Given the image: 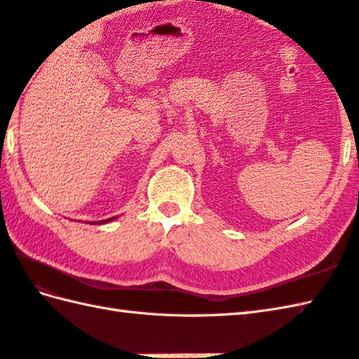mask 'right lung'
Returning <instances> with one entry per match:
<instances>
[{"label": "right lung", "instance_id": "obj_1", "mask_svg": "<svg viewBox=\"0 0 359 359\" xmlns=\"http://www.w3.org/2000/svg\"><path fill=\"white\" fill-rule=\"evenodd\" d=\"M116 217H111V219H106V220H100V222H94V224H106V222H111V220H114Z\"/></svg>", "mask_w": 359, "mask_h": 359}]
</instances>
